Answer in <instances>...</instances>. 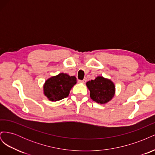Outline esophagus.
<instances>
[{
	"instance_id": "34e87169",
	"label": "esophagus",
	"mask_w": 155,
	"mask_h": 155,
	"mask_svg": "<svg viewBox=\"0 0 155 155\" xmlns=\"http://www.w3.org/2000/svg\"><path fill=\"white\" fill-rule=\"evenodd\" d=\"M87 81V79H84L83 80H80V79H79L78 80V83H85Z\"/></svg>"
}]
</instances>
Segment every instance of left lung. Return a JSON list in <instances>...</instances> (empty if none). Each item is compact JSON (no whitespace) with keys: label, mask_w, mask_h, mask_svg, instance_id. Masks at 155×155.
Returning <instances> with one entry per match:
<instances>
[{"label":"left lung","mask_w":155,"mask_h":155,"mask_svg":"<svg viewBox=\"0 0 155 155\" xmlns=\"http://www.w3.org/2000/svg\"><path fill=\"white\" fill-rule=\"evenodd\" d=\"M87 86L90 91L91 99L98 104H105L114 96V83L101 76L97 77L94 80L88 81Z\"/></svg>","instance_id":"left-lung-1"}]
</instances>
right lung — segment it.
I'll return each mask as SVG.
<instances>
[{
    "label": "right lung",
    "instance_id": "right-lung-1",
    "mask_svg": "<svg viewBox=\"0 0 155 155\" xmlns=\"http://www.w3.org/2000/svg\"><path fill=\"white\" fill-rule=\"evenodd\" d=\"M76 83V78L59 74L49 78L45 83L44 93L49 100L59 101L68 96L70 89Z\"/></svg>",
    "mask_w": 155,
    "mask_h": 155
}]
</instances>
